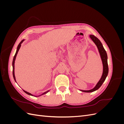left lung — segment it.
<instances>
[{
  "instance_id": "1",
  "label": "left lung",
  "mask_w": 124,
  "mask_h": 124,
  "mask_svg": "<svg viewBox=\"0 0 124 124\" xmlns=\"http://www.w3.org/2000/svg\"><path fill=\"white\" fill-rule=\"evenodd\" d=\"M89 37L93 40V42H94L95 44L96 45V46L98 49L101 60H102V64H103V73L100 80L99 81L98 83H97V84H96V85L95 86V87L94 88L91 90H88V91H84V90L80 89V91L85 93L93 92L96 91V90H97L98 89H99L101 87V86L102 85L103 82H104L105 80H106L108 72V56H107V52L106 50H104L102 43H101V42H100V41L95 36L91 35L89 36Z\"/></svg>"
}]
</instances>
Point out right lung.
<instances>
[{
    "instance_id": "add662e5",
    "label": "right lung",
    "mask_w": 124,
    "mask_h": 124,
    "mask_svg": "<svg viewBox=\"0 0 124 124\" xmlns=\"http://www.w3.org/2000/svg\"><path fill=\"white\" fill-rule=\"evenodd\" d=\"M24 41V40H22V41H21V42L19 43V44L18 45L17 47V50H16V54H15V55H14V56L13 59V62H12V67H13V76L14 80H15V81H16V77H15V74H14V63H15V61H16V55H17V54L18 52V51H19L20 48V47H21V44H22V43H23V42ZM23 91H24L26 93H27V94H28V95H29L33 96V95L31 94V93H28V92H26V91H24V90H23ZM48 92H49V91H46V92H44V93H43L42 94H41V95H39V96H41V95H43L46 94V93H48ZM36 97H37V96H36Z\"/></svg>"
}]
</instances>
